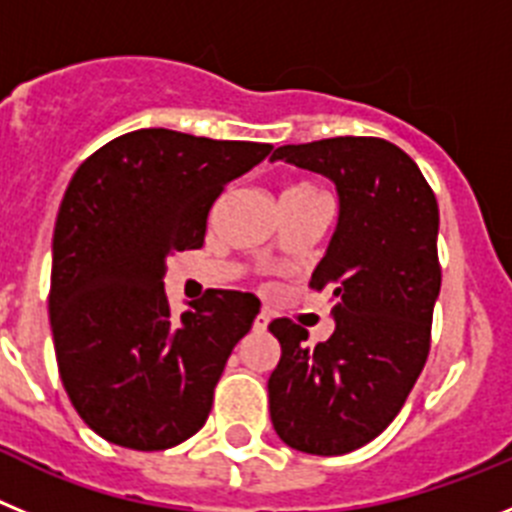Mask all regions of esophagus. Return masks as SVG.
<instances>
[{"label":"esophagus","instance_id":"obj_1","mask_svg":"<svg viewBox=\"0 0 512 512\" xmlns=\"http://www.w3.org/2000/svg\"><path fill=\"white\" fill-rule=\"evenodd\" d=\"M269 312H266V310H261L259 312V315H256V320H253V328H256V330H266V325H269Z\"/></svg>","mask_w":512,"mask_h":512}]
</instances>
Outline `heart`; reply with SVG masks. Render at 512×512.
<instances>
[{
    "label": "heart",
    "mask_w": 512,
    "mask_h": 512,
    "mask_svg": "<svg viewBox=\"0 0 512 512\" xmlns=\"http://www.w3.org/2000/svg\"><path fill=\"white\" fill-rule=\"evenodd\" d=\"M310 192H318V189L310 187V184H295V187H289L284 194H310Z\"/></svg>",
    "instance_id": "obj_1"
}]
</instances>
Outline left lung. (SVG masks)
<instances>
[{
	"instance_id": "8db88e82",
	"label": "left lung",
	"mask_w": 512,
	"mask_h": 512,
	"mask_svg": "<svg viewBox=\"0 0 512 512\" xmlns=\"http://www.w3.org/2000/svg\"><path fill=\"white\" fill-rule=\"evenodd\" d=\"M300 169L336 182L341 215L312 289H328L336 330L310 346L295 320H271L282 359L269 377L271 423L287 446L338 456L397 418L431 351L441 292L438 202L418 164L366 135L279 146Z\"/></svg>"
}]
</instances>
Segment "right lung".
Returning a JSON list of instances; mask_svg holds the SVG:
<instances>
[{
    "mask_svg": "<svg viewBox=\"0 0 512 512\" xmlns=\"http://www.w3.org/2000/svg\"><path fill=\"white\" fill-rule=\"evenodd\" d=\"M269 153V143L143 128L71 176L53 230L48 312L63 390L104 441L164 451L205 425L261 302L207 289L174 318L166 259L202 248L217 197Z\"/></svg>",
    "mask_w": 512,
    "mask_h": 512,
    "instance_id": "right-lung-1",
    "label": "right lung"
}]
</instances>
